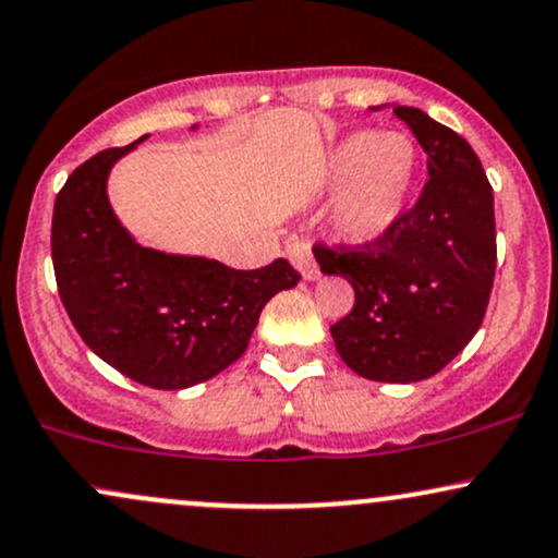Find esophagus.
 <instances>
[{
  "instance_id": "1",
  "label": "esophagus",
  "mask_w": 558,
  "mask_h": 558,
  "mask_svg": "<svg viewBox=\"0 0 558 558\" xmlns=\"http://www.w3.org/2000/svg\"><path fill=\"white\" fill-rule=\"evenodd\" d=\"M286 254H288V259L293 262V267L301 270V275H304L306 280H317L319 278V265L315 262V257H312L310 243L291 241L286 246Z\"/></svg>"
}]
</instances>
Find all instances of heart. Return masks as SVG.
<instances>
[{"instance_id":"obj_1","label":"heart","mask_w":558,"mask_h":558,"mask_svg":"<svg viewBox=\"0 0 558 558\" xmlns=\"http://www.w3.org/2000/svg\"><path fill=\"white\" fill-rule=\"evenodd\" d=\"M417 149L403 133L360 131L330 149L328 183L343 185L338 196V235L351 243L380 239L393 226L412 191Z\"/></svg>"}]
</instances>
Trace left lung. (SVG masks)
<instances>
[{"label":"left lung","instance_id":"obj_1","mask_svg":"<svg viewBox=\"0 0 558 558\" xmlns=\"http://www.w3.org/2000/svg\"><path fill=\"white\" fill-rule=\"evenodd\" d=\"M427 155V181L380 239L312 252L354 286V310L330 325L341 360L377 383L427 380L480 325L496 278L493 189L472 146L417 107H393Z\"/></svg>","mask_w":558,"mask_h":558}]
</instances>
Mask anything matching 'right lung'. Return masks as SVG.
Returning <instances> with one entry per match:
<instances>
[{
	"label": "right lung",
	"instance_id": "1",
	"mask_svg": "<svg viewBox=\"0 0 558 558\" xmlns=\"http://www.w3.org/2000/svg\"><path fill=\"white\" fill-rule=\"evenodd\" d=\"M144 138L73 170L54 198L52 265L70 323L99 360L146 388L181 390L239 360L267 301L301 275L283 257L233 270L138 246L112 213L107 175Z\"/></svg>",
	"mask_w": 558,
	"mask_h": 558
}]
</instances>
